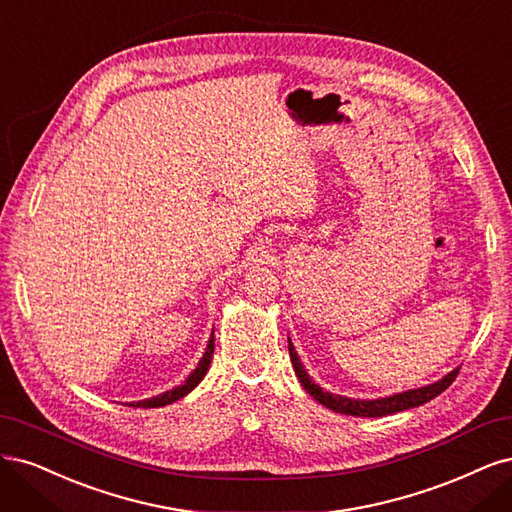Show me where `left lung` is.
<instances>
[{
	"instance_id": "obj_1",
	"label": "left lung",
	"mask_w": 512,
	"mask_h": 512,
	"mask_svg": "<svg viewBox=\"0 0 512 512\" xmlns=\"http://www.w3.org/2000/svg\"><path fill=\"white\" fill-rule=\"evenodd\" d=\"M289 357L291 364L295 370V376L300 378L302 387L315 398L319 404H323L325 408L340 412V415H351V417H385V415H393V412H402L408 408H417L423 406L425 402L434 400L436 395H440L444 389H447L459 372V368L451 370L449 374H444L440 381L425 385L419 389H408L402 393H393L387 395V398H376V400H361V398H346V395H338V393H329L325 391L321 385H317L312 381L308 370L304 368L302 359L298 357V351L289 338Z\"/></svg>"
}]
</instances>
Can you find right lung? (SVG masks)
Listing matches in <instances>:
<instances>
[{
  "instance_id": "right-lung-1",
  "label": "right lung",
  "mask_w": 512,
  "mask_h": 512,
  "mask_svg": "<svg viewBox=\"0 0 512 512\" xmlns=\"http://www.w3.org/2000/svg\"><path fill=\"white\" fill-rule=\"evenodd\" d=\"M212 353H214V332L210 334L208 338V344H206V351L202 355V359L197 361L195 370L185 378V383H180L178 387L170 389V391H163L159 395H155V398H148V400H140V402H129V406L134 408H159V406H168L180 398H185L187 393H191L197 385L202 383V378L206 376L208 368H210V361H212Z\"/></svg>"
}]
</instances>
